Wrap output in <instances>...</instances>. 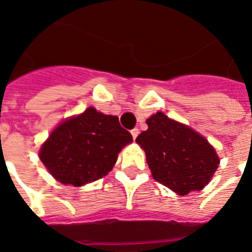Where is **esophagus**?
<instances>
[{"mask_svg":"<svg viewBox=\"0 0 252 252\" xmlns=\"http://www.w3.org/2000/svg\"><path fill=\"white\" fill-rule=\"evenodd\" d=\"M131 135L132 137H133V140H135V139L137 137V135H139V129H137V128H133V129L131 131Z\"/></svg>","mask_w":252,"mask_h":252,"instance_id":"esophagus-1","label":"esophagus"}]
</instances>
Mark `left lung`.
<instances>
[{
  "instance_id": "8db88e82",
  "label": "left lung",
  "mask_w": 252,
  "mask_h": 252,
  "mask_svg": "<svg viewBox=\"0 0 252 252\" xmlns=\"http://www.w3.org/2000/svg\"><path fill=\"white\" fill-rule=\"evenodd\" d=\"M147 131L136 137L154 180L181 195L204 189L219 166V157L205 137L162 112L147 119Z\"/></svg>"
}]
</instances>
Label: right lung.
I'll list each match as a JSON object with an SVG mask.
<instances>
[{
	"label": "right lung",
	"instance_id": "1",
	"mask_svg": "<svg viewBox=\"0 0 252 252\" xmlns=\"http://www.w3.org/2000/svg\"><path fill=\"white\" fill-rule=\"evenodd\" d=\"M131 142L132 135L120 126L117 116L88 108L57 126L39 157L55 180L82 186L108 174L117 154Z\"/></svg>",
	"mask_w": 252,
	"mask_h": 252
}]
</instances>
